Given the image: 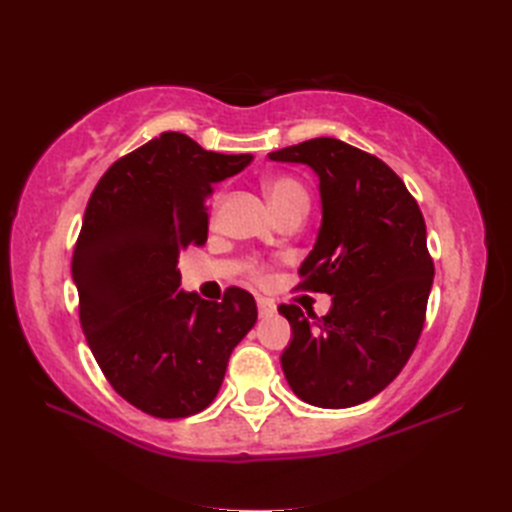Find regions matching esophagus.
Segmentation results:
<instances>
[{"instance_id": "34e87169", "label": "esophagus", "mask_w": 512, "mask_h": 512, "mask_svg": "<svg viewBox=\"0 0 512 512\" xmlns=\"http://www.w3.org/2000/svg\"><path fill=\"white\" fill-rule=\"evenodd\" d=\"M257 310H259V314H262V317H273V314L277 312V306L270 299L259 297L257 299Z\"/></svg>"}]
</instances>
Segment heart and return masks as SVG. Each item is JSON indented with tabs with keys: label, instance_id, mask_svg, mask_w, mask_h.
I'll list each match as a JSON object with an SVG mask.
<instances>
[{
	"label": "heart",
	"instance_id": "1",
	"mask_svg": "<svg viewBox=\"0 0 512 512\" xmlns=\"http://www.w3.org/2000/svg\"><path fill=\"white\" fill-rule=\"evenodd\" d=\"M266 193L275 211L281 213L292 204H308V191L303 184L292 176H279L266 184Z\"/></svg>",
	"mask_w": 512,
	"mask_h": 512
}]
</instances>
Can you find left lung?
Returning <instances> with one entry per match:
<instances>
[{
	"label": "left lung",
	"instance_id": "8db88e82",
	"mask_svg": "<svg viewBox=\"0 0 512 512\" xmlns=\"http://www.w3.org/2000/svg\"><path fill=\"white\" fill-rule=\"evenodd\" d=\"M268 158L319 176L323 220L299 288L332 295L321 319L281 303L292 328L281 367L314 407L361 405L400 374L420 339L433 284L420 206L383 160L343 140L312 138Z\"/></svg>",
	"mask_w": 512,
	"mask_h": 512
}]
</instances>
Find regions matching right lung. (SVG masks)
<instances>
[{"instance_id": "right-lung-1", "label": "right lung", "mask_w": 512, "mask_h": 512, "mask_svg": "<svg viewBox=\"0 0 512 512\" xmlns=\"http://www.w3.org/2000/svg\"><path fill=\"white\" fill-rule=\"evenodd\" d=\"M250 160L165 132L118 158L90 195L72 255L81 328L116 394L149 416L209 407L257 321L242 288H228L222 301L178 290L180 253L206 242L213 184Z\"/></svg>"}]
</instances>
